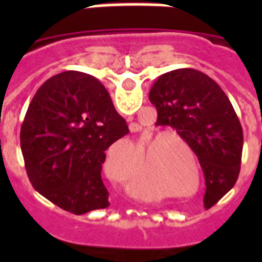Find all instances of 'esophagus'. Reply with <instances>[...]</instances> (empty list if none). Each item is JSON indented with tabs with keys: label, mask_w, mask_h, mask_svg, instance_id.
I'll use <instances>...</instances> for the list:
<instances>
[{
	"label": "esophagus",
	"mask_w": 262,
	"mask_h": 262,
	"mask_svg": "<svg viewBox=\"0 0 262 262\" xmlns=\"http://www.w3.org/2000/svg\"><path fill=\"white\" fill-rule=\"evenodd\" d=\"M129 129H131V131H138V124H135V123H131L129 124Z\"/></svg>",
	"instance_id": "1"
}]
</instances>
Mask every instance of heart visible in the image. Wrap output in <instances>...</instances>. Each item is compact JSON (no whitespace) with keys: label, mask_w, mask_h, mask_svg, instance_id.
<instances>
[{"label":"heart","mask_w":262,"mask_h":262,"mask_svg":"<svg viewBox=\"0 0 262 262\" xmlns=\"http://www.w3.org/2000/svg\"><path fill=\"white\" fill-rule=\"evenodd\" d=\"M166 135H169L168 133L160 134L157 135L154 140L149 142L147 147V161H149L152 156V161H154V173L155 177L161 182H168V181H173L176 178H178L180 176H187V173L185 172L186 170V166H185V161L182 160V157L177 154H172V152L166 151V143L164 142L163 144L160 145L157 148L156 147L160 144V142L165 138ZM157 148L156 150L154 148ZM129 149L133 152H135V148L129 147ZM108 166V165H107ZM110 169L111 174L115 176V172L113 169L108 166ZM126 187L128 193L131 195L136 196V198H144V200L148 201H157L160 198H163L165 194H164L163 190H154L152 193H147L145 195H142V193L134 186V184L129 180H127Z\"/></svg>","instance_id":"b5f03b06"}]
</instances>
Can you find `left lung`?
<instances>
[{"label":"left lung","mask_w":262,"mask_h":262,"mask_svg":"<svg viewBox=\"0 0 262 262\" xmlns=\"http://www.w3.org/2000/svg\"><path fill=\"white\" fill-rule=\"evenodd\" d=\"M149 101L157 110L156 124L176 128L200 160L206 181L203 202L210 209L240 173L243 128L230 99L207 75L181 68L155 81Z\"/></svg>","instance_id":"obj_1"}]
</instances>
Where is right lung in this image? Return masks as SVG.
<instances>
[{
	"mask_svg": "<svg viewBox=\"0 0 262 262\" xmlns=\"http://www.w3.org/2000/svg\"><path fill=\"white\" fill-rule=\"evenodd\" d=\"M127 134L126 120L96 77L77 71L53 76L35 93L20 128L30 182L72 214L106 209L105 151Z\"/></svg>",
	"mask_w": 262,
	"mask_h": 262,
	"instance_id": "1",
	"label": "right lung"
}]
</instances>
